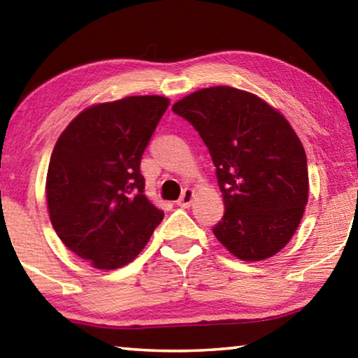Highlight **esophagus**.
Listing matches in <instances>:
<instances>
[{"instance_id":"obj_1","label":"esophagus","mask_w":358,"mask_h":358,"mask_svg":"<svg viewBox=\"0 0 358 358\" xmlns=\"http://www.w3.org/2000/svg\"><path fill=\"white\" fill-rule=\"evenodd\" d=\"M192 199H194V191L192 189H185L183 194H181L180 199L177 201V205L181 208H187L192 203Z\"/></svg>"}]
</instances>
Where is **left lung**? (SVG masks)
<instances>
[{
	"label": "left lung",
	"mask_w": 358,
	"mask_h": 358,
	"mask_svg": "<svg viewBox=\"0 0 358 358\" xmlns=\"http://www.w3.org/2000/svg\"><path fill=\"white\" fill-rule=\"evenodd\" d=\"M172 110L194 126L216 167L226 213L215 237L250 262L280 252L308 203L306 155L289 121L232 87L199 90Z\"/></svg>",
	"instance_id": "8db88e82"
}]
</instances>
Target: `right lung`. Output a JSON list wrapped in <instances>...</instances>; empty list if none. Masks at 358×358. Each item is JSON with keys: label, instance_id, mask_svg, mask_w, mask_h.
<instances>
[{"label": "right lung", "instance_id": "add662e5", "mask_svg": "<svg viewBox=\"0 0 358 358\" xmlns=\"http://www.w3.org/2000/svg\"><path fill=\"white\" fill-rule=\"evenodd\" d=\"M169 107L129 96L85 108L52 151L47 207L64 246L99 270L134 260L164 217L145 196L141 159Z\"/></svg>", "mask_w": 358, "mask_h": 358}]
</instances>
